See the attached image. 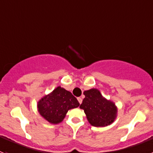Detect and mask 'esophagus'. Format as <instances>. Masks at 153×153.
Masks as SVG:
<instances>
[{"label":"esophagus","mask_w":153,"mask_h":153,"mask_svg":"<svg viewBox=\"0 0 153 153\" xmlns=\"http://www.w3.org/2000/svg\"><path fill=\"white\" fill-rule=\"evenodd\" d=\"M78 102L80 103V104H81V103H82V98H78Z\"/></svg>","instance_id":"obj_1"}]
</instances>
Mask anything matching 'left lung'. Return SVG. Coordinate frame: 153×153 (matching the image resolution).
I'll return each instance as SVG.
<instances>
[{"mask_svg":"<svg viewBox=\"0 0 153 153\" xmlns=\"http://www.w3.org/2000/svg\"><path fill=\"white\" fill-rule=\"evenodd\" d=\"M85 98L80 106L84 109L86 118L92 126L104 127L112 124L118 115V107L110 99L104 98L98 89L84 92Z\"/></svg>","mask_w":153,"mask_h":153,"instance_id":"obj_1","label":"left lung"}]
</instances>
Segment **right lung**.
<instances>
[{"mask_svg":"<svg viewBox=\"0 0 153 153\" xmlns=\"http://www.w3.org/2000/svg\"><path fill=\"white\" fill-rule=\"evenodd\" d=\"M80 104L70 92L61 86L44 95L37 103L41 116L47 122L58 124L64 121L69 109L78 107Z\"/></svg>","mask_w":153,"mask_h":153,"instance_id":"right-lung-1","label":"right lung"}]
</instances>
